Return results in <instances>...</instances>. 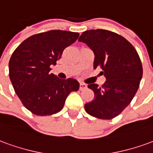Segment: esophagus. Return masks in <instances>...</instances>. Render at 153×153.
I'll return each instance as SVG.
<instances>
[{
  "label": "esophagus",
  "mask_w": 153,
  "mask_h": 153,
  "mask_svg": "<svg viewBox=\"0 0 153 153\" xmlns=\"http://www.w3.org/2000/svg\"><path fill=\"white\" fill-rule=\"evenodd\" d=\"M87 88V84H85L84 83H80L79 84V90H83Z\"/></svg>",
  "instance_id": "34e87169"
}]
</instances>
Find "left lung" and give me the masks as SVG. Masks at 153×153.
I'll list each match as a JSON object with an SVG mask.
<instances>
[{"mask_svg":"<svg viewBox=\"0 0 153 153\" xmlns=\"http://www.w3.org/2000/svg\"><path fill=\"white\" fill-rule=\"evenodd\" d=\"M79 41L93 51V67H100L106 79L102 86L88 85L94 99L84 105L85 111L97 118L111 120L125 110L138 91L143 77L141 60L128 41L109 30H88Z\"/></svg>","mask_w":153,"mask_h":153,"instance_id":"left-lung-1","label":"left lung"}]
</instances>
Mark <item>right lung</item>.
<instances>
[{"label": "right lung", "instance_id": "obj_1", "mask_svg": "<svg viewBox=\"0 0 153 153\" xmlns=\"http://www.w3.org/2000/svg\"><path fill=\"white\" fill-rule=\"evenodd\" d=\"M79 33L50 30L25 39L12 54L9 75L23 105L36 115H50L62 110L66 97L78 91L74 79H60L50 73L64 50L79 38Z\"/></svg>", "mask_w": 153, "mask_h": 153}]
</instances>
